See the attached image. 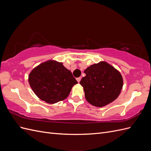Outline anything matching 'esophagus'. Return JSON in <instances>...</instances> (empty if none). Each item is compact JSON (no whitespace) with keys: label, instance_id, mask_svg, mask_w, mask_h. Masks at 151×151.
I'll use <instances>...</instances> for the list:
<instances>
[{"label":"esophagus","instance_id":"34e87169","mask_svg":"<svg viewBox=\"0 0 151 151\" xmlns=\"http://www.w3.org/2000/svg\"><path fill=\"white\" fill-rule=\"evenodd\" d=\"M81 77H78V78H77V79H76L77 81V82H78V83H79V82L81 81Z\"/></svg>","mask_w":151,"mask_h":151}]
</instances>
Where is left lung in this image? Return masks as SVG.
I'll list each match as a JSON object with an SVG mask.
<instances>
[{"label":"left lung","instance_id":"obj_1","mask_svg":"<svg viewBox=\"0 0 151 151\" xmlns=\"http://www.w3.org/2000/svg\"><path fill=\"white\" fill-rule=\"evenodd\" d=\"M86 76L80 84L83 87L85 98L89 103L103 107L118 97L123 81L120 72L105 61L88 67L84 70Z\"/></svg>","mask_w":151,"mask_h":151}]
</instances>
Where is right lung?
<instances>
[{
	"label": "right lung",
	"mask_w": 151,
	"mask_h": 151,
	"mask_svg": "<svg viewBox=\"0 0 151 151\" xmlns=\"http://www.w3.org/2000/svg\"><path fill=\"white\" fill-rule=\"evenodd\" d=\"M31 89L37 97L49 104L63 101L77 81L62 62L48 60L41 63L28 76Z\"/></svg>",
	"instance_id": "add662e5"
}]
</instances>
